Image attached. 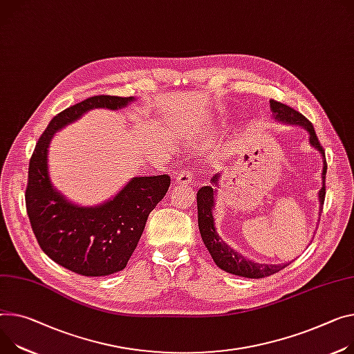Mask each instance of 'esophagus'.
<instances>
[{
    "mask_svg": "<svg viewBox=\"0 0 354 354\" xmlns=\"http://www.w3.org/2000/svg\"><path fill=\"white\" fill-rule=\"evenodd\" d=\"M176 181H177L178 184H189V183L193 181V174L189 173L188 170H183V171H180V173L177 174Z\"/></svg>",
    "mask_w": 354,
    "mask_h": 354,
    "instance_id": "1",
    "label": "esophagus"
}]
</instances>
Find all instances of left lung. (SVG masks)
Returning <instances> with one entry per match:
<instances>
[{"label": "left lung", "mask_w": 354, "mask_h": 354, "mask_svg": "<svg viewBox=\"0 0 354 354\" xmlns=\"http://www.w3.org/2000/svg\"><path fill=\"white\" fill-rule=\"evenodd\" d=\"M270 103V111L274 118L278 122L288 123V124H296V126H302L306 129L310 134L309 142L310 145L320 151L323 156V185L319 192V201H320V209L324 203V196H326V171H328V162H326L324 158V150L317 139L316 131L313 124L302 115L299 113L295 109H292L288 104H283L281 102H277L274 99L269 100ZM220 174H216L211 178V184L218 183ZM216 189L212 185H204L198 189L197 193V209H198V228L201 238L205 243V247L208 252L211 254L214 262L216 266L221 268L223 270L228 272V274L243 277V278H251V279H259L265 277H270L277 274V272L282 270L286 268L289 263H282V265H268V263H258L251 259L243 258L241 254L235 252L231 250L227 243L220 238V235L216 234L215 225H214V216H212V208H214V197H215Z\"/></svg>", "instance_id": "8db88e82"}]
</instances>
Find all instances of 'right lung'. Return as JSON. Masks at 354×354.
Segmentation results:
<instances>
[{"mask_svg":"<svg viewBox=\"0 0 354 354\" xmlns=\"http://www.w3.org/2000/svg\"><path fill=\"white\" fill-rule=\"evenodd\" d=\"M131 100L133 96L99 95L65 109L50 120L30 160L25 204L35 238L52 261L84 277H106L126 268L145 231L149 214L167 193L170 177H134L104 204L79 207L50 184L49 142L55 131L91 109L118 111Z\"/></svg>","mask_w":354,"mask_h":354,"instance_id":"add662e5","label":"right lung"}]
</instances>
